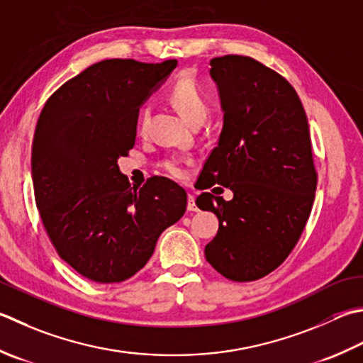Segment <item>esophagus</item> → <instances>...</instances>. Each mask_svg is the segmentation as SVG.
I'll use <instances>...</instances> for the list:
<instances>
[{
    "label": "esophagus",
    "mask_w": 363,
    "mask_h": 363,
    "mask_svg": "<svg viewBox=\"0 0 363 363\" xmlns=\"http://www.w3.org/2000/svg\"><path fill=\"white\" fill-rule=\"evenodd\" d=\"M187 211L189 212H196L198 211V206L195 204V196L194 195H189V198H187Z\"/></svg>",
    "instance_id": "1"
}]
</instances>
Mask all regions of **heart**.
<instances>
[{"label": "heart", "instance_id": "1", "mask_svg": "<svg viewBox=\"0 0 363 363\" xmlns=\"http://www.w3.org/2000/svg\"><path fill=\"white\" fill-rule=\"evenodd\" d=\"M168 101L179 113L181 118L186 121L191 127L203 124L209 116V104L206 101V97L201 94V91L198 89L195 82L189 77H182L177 80L172 89L168 92ZM149 118L147 106L141 108L138 116V130L145 132L146 124ZM160 168L176 179H184L187 174V160L179 157L165 159L160 163Z\"/></svg>", "mask_w": 363, "mask_h": 363}]
</instances>
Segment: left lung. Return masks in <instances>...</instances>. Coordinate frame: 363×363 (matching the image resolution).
<instances>
[{"label":"left lung","instance_id":"1","mask_svg":"<svg viewBox=\"0 0 363 363\" xmlns=\"http://www.w3.org/2000/svg\"><path fill=\"white\" fill-rule=\"evenodd\" d=\"M209 74L223 127L198 187H228L233 200L208 191L196 198L218 218L204 255L226 279L253 281L288 258L310 217L316 172L308 121L285 78L248 56L211 60Z\"/></svg>","mask_w":363,"mask_h":363}]
</instances>
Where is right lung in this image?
<instances>
[{"mask_svg":"<svg viewBox=\"0 0 363 363\" xmlns=\"http://www.w3.org/2000/svg\"><path fill=\"white\" fill-rule=\"evenodd\" d=\"M176 60H104L48 99L35 125V204L60 257L97 283L143 269L155 242L186 212L187 194L165 177L132 187L118 160L133 147L138 111Z\"/></svg>","mask_w":363,"mask_h":363,"instance_id":"1","label":"right lung"}]
</instances>
